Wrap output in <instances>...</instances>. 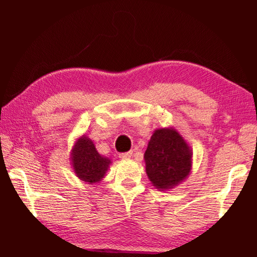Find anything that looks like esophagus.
<instances>
[{
	"mask_svg": "<svg viewBox=\"0 0 257 257\" xmlns=\"http://www.w3.org/2000/svg\"><path fill=\"white\" fill-rule=\"evenodd\" d=\"M133 156V152H127V153H122L120 154L119 158L122 159V160H127V159H130Z\"/></svg>",
	"mask_w": 257,
	"mask_h": 257,
	"instance_id": "obj_1",
	"label": "esophagus"
}]
</instances>
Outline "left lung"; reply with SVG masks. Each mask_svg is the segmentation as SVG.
<instances>
[{
  "instance_id": "8db88e82",
  "label": "left lung",
  "mask_w": 257,
  "mask_h": 257,
  "mask_svg": "<svg viewBox=\"0 0 257 257\" xmlns=\"http://www.w3.org/2000/svg\"><path fill=\"white\" fill-rule=\"evenodd\" d=\"M146 175L165 191L185 181L193 169V151L175 127L155 129L144 154Z\"/></svg>"
}]
</instances>
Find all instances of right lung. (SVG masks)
I'll return each mask as SVG.
<instances>
[{"label": "right lung", "mask_w": 257, "mask_h": 257, "mask_svg": "<svg viewBox=\"0 0 257 257\" xmlns=\"http://www.w3.org/2000/svg\"><path fill=\"white\" fill-rule=\"evenodd\" d=\"M70 160L75 175L89 185L98 184L112 163L110 159L98 153L92 139L86 135L79 136L73 143Z\"/></svg>", "instance_id": "1"}]
</instances>
